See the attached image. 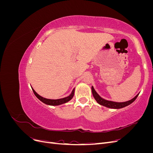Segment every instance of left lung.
Segmentation results:
<instances>
[{
  "label": "left lung",
  "instance_id": "8db88e82",
  "mask_svg": "<svg viewBox=\"0 0 153 153\" xmlns=\"http://www.w3.org/2000/svg\"><path fill=\"white\" fill-rule=\"evenodd\" d=\"M92 89V95H93L94 99L96 100V101L98 102L100 105H103L104 106H106V107H108L110 108H114V109H119V108H122L123 107H125L129 105H130L131 103H132L134 101L136 100V98H137V96H138V94L137 96H135L134 98L130 100L125 101V102H115V101H108L103 99L97 93L96 91H95V89H94L93 86H92L91 87Z\"/></svg>",
  "mask_w": 153,
  "mask_h": 153
}]
</instances>
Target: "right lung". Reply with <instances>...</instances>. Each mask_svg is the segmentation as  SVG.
<instances>
[{"label":"right lung","instance_id":"1","mask_svg":"<svg viewBox=\"0 0 153 153\" xmlns=\"http://www.w3.org/2000/svg\"><path fill=\"white\" fill-rule=\"evenodd\" d=\"M32 89L34 93L35 94V96L38 98L41 101H42L43 103L48 105H52V106H56V105H62L68 101H70L74 96V93H75V89H73L71 93L69 94L68 96L65 97V98H61V99H57V100H51V99H47V98H43V97L41 96L40 95H39L37 92L34 91V89L32 87Z\"/></svg>","mask_w":153,"mask_h":153}]
</instances>
